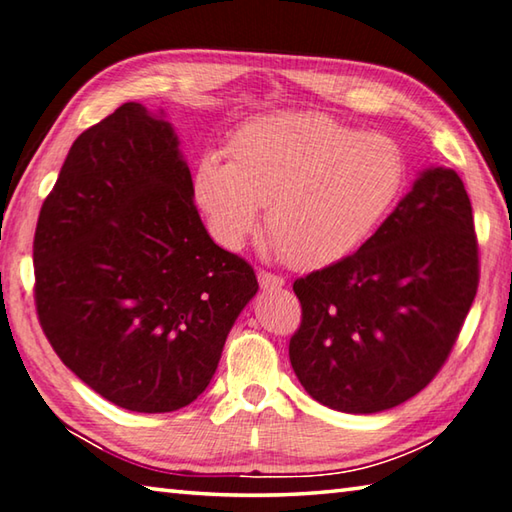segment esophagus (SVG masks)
<instances>
[{
  "label": "esophagus",
  "mask_w": 512,
  "mask_h": 512,
  "mask_svg": "<svg viewBox=\"0 0 512 512\" xmlns=\"http://www.w3.org/2000/svg\"><path fill=\"white\" fill-rule=\"evenodd\" d=\"M257 282H259V286L264 288V291H280V288L284 286V280L280 275H273V273H268V271H259L257 273Z\"/></svg>",
  "instance_id": "esophagus-1"
}]
</instances>
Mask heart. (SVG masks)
I'll list each match as a JSON object with an SVG mask.
<instances>
[{"instance_id":"heart-1","label":"heart","mask_w":512,"mask_h":512,"mask_svg":"<svg viewBox=\"0 0 512 512\" xmlns=\"http://www.w3.org/2000/svg\"><path fill=\"white\" fill-rule=\"evenodd\" d=\"M194 167V201L221 248L239 253L262 224L268 248L297 268L356 253L392 210L405 183L401 147L320 111H284L241 125Z\"/></svg>"}]
</instances>
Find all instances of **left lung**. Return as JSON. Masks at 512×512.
Wrapping results in <instances>:
<instances>
[{"instance_id":"left-lung-1","label":"left lung","mask_w":512,"mask_h":512,"mask_svg":"<svg viewBox=\"0 0 512 512\" xmlns=\"http://www.w3.org/2000/svg\"><path fill=\"white\" fill-rule=\"evenodd\" d=\"M477 284L468 192L450 167H425L356 253L295 280L297 380L331 410H392L441 369Z\"/></svg>"}]
</instances>
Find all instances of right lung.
I'll list each match as a JSON object with an SVG mask.
<instances>
[{"label":"right lung","instance_id":"1","mask_svg":"<svg viewBox=\"0 0 512 512\" xmlns=\"http://www.w3.org/2000/svg\"><path fill=\"white\" fill-rule=\"evenodd\" d=\"M163 109L125 102L71 145L33 239L37 318L53 351L129 412L190 405L257 293L194 206Z\"/></svg>","mask_w":512,"mask_h":512}]
</instances>
